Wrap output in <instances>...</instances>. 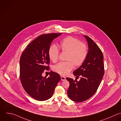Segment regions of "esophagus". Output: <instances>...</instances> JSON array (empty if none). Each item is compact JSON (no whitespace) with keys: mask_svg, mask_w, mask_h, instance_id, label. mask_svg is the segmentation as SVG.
I'll return each instance as SVG.
<instances>
[{"mask_svg":"<svg viewBox=\"0 0 121 121\" xmlns=\"http://www.w3.org/2000/svg\"><path fill=\"white\" fill-rule=\"evenodd\" d=\"M61 79L62 81H65V80L66 78L65 77H64L63 76H61Z\"/></svg>","mask_w":121,"mask_h":121,"instance_id":"obj_1","label":"esophagus"}]
</instances>
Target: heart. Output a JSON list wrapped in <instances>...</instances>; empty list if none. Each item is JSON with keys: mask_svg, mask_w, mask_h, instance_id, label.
<instances>
[{"mask_svg": "<svg viewBox=\"0 0 121 121\" xmlns=\"http://www.w3.org/2000/svg\"><path fill=\"white\" fill-rule=\"evenodd\" d=\"M59 48L63 52H67L66 62H61L53 66V70L56 73L62 75H67L73 68L83 64L87 55L86 46L80 42L79 40L73 37L68 36L60 42ZM59 50L55 45L51 46L48 50V56L53 62H56L58 59Z\"/></svg>", "mask_w": 121, "mask_h": 121, "instance_id": "b5f03b06", "label": "heart"}]
</instances>
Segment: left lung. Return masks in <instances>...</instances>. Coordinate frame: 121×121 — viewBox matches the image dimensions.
I'll return each mask as SVG.
<instances>
[{
  "instance_id": "8db88e82",
  "label": "left lung",
  "mask_w": 121,
  "mask_h": 121,
  "mask_svg": "<svg viewBox=\"0 0 121 121\" xmlns=\"http://www.w3.org/2000/svg\"><path fill=\"white\" fill-rule=\"evenodd\" d=\"M88 46L87 56L83 64L73 72L79 81L66 78L70 83L67 90L69 98L76 102H82L91 97L97 91L104 73L102 52L92 39L84 35Z\"/></svg>"
}]
</instances>
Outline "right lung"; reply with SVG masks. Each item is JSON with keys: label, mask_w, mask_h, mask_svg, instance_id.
I'll return each instance as SVG.
<instances>
[{"label": "right lung", "mask_w": 121, "mask_h": 121, "mask_svg": "<svg viewBox=\"0 0 121 121\" xmlns=\"http://www.w3.org/2000/svg\"><path fill=\"white\" fill-rule=\"evenodd\" d=\"M62 33L42 35L34 39L23 52L20 59V78L26 92L38 101L47 100L52 96L61 79L60 75L53 71L49 77L42 73L49 69L48 50L53 40Z\"/></svg>", "instance_id": "add662e5"}]
</instances>
